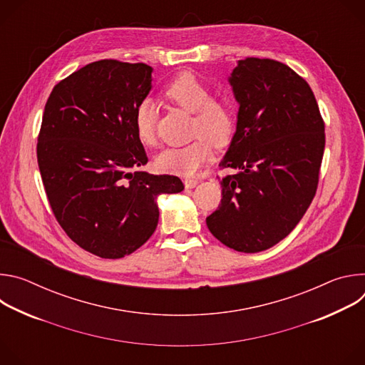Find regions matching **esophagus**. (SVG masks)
<instances>
[{"label": "esophagus", "instance_id": "obj_1", "mask_svg": "<svg viewBox=\"0 0 365 365\" xmlns=\"http://www.w3.org/2000/svg\"><path fill=\"white\" fill-rule=\"evenodd\" d=\"M197 185L196 179H185V186L186 189H193Z\"/></svg>", "mask_w": 365, "mask_h": 365}]
</instances>
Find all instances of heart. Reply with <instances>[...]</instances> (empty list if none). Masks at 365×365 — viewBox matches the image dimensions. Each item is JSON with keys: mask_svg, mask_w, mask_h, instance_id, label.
I'll use <instances>...</instances> for the list:
<instances>
[{"mask_svg": "<svg viewBox=\"0 0 365 365\" xmlns=\"http://www.w3.org/2000/svg\"><path fill=\"white\" fill-rule=\"evenodd\" d=\"M173 106L193 114L190 144L163 150L154 163L160 172L180 176L195 175L212 155V147L227 145L235 130V115L225 101L214 99L211 88L193 73L183 72L163 91ZM137 140L147 147L155 144V114L151 102L138 103L134 118Z\"/></svg>", "mask_w": 365, "mask_h": 365, "instance_id": "b5f03b06", "label": "heart"}]
</instances>
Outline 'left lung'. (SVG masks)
Returning <instances> with one entry per match:
<instances>
[{
  "instance_id": "8db88e82",
  "label": "left lung",
  "mask_w": 365,
  "mask_h": 365,
  "mask_svg": "<svg viewBox=\"0 0 365 365\" xmlns=\"http://www.w3.org/2000/svg\"><path fill=\"white\" fill-rule=\"evenodd\" d=\"M228 82L240 107L220 168L234 173L206 225L224 245L258 252L287 237L312 203L325 124L307 82L280 62L238 61Z\"/></svg>"
}]
</instances>
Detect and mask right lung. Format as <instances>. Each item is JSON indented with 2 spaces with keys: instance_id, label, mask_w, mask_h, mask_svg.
Returning a JSON list of instances; mask_svg holds the SVG:
<instances>
[{
  "instance_id": "right-lung-1",
  "label": "right lung",
  "mask_w": 365,
  "mask_h": 365,
  "mask_svg": "<svg viewBox=\"0 0 365 365\" xmlns=\"http://www.w3.org/2000/svg\"><path fill=\"white\" fill-rule=\"evenodd\" d=\"M151 72L98 61L61 81L44 107L37 162L51 211L73 242L101 258L140 248L158 227V197L185 189L178 176L137 170L148 159L133 118Z\"/></svg>"
}]
</instances>
